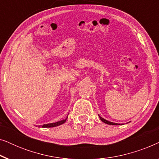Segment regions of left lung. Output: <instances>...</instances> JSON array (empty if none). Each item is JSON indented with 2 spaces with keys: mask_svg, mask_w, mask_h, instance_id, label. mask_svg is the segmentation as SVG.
Masks as SVG:
<instances>
[{
  "mask_svg": "<svg viewBox=\"0 0 159 159\" xmlns=\"http://www.w3.org/2000/svg\"><path fill=\"white\" fill-rule=\"evenodd\" d=\"M98 116H99V118H100V119H101V120L102 121H103V122L106 123V124H107V125H119V124L111 122V121H109L106 120V119H105L102 118V117H101V116H100L99 114H98Z\"/></svg>",
  "mask_w": 159,
  "mask_h": 159,
  "instance_id": "8db88e82",
  "label": "left lung"
}]
</instances>
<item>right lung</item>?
I'll return each mask as SVG.
<instances>
[{"mask_svg":"<svg viewBox=\"0 0 159 159\" xmlns=\"http://www.w3.org/2000/svg\"><path fill=\"white\" fill-rule=\"evenodd\" d=\"M67 117H68V116H67ZM67 117L65 119H63V120L59 121H56V122H55V123H50V124H46V125H43L42 126V127H57V126H59L61 125H62V124H64L65 121H66Z\"/></svg>","mask_w":159,"mask_h":159,"instance_id":"right-lung-1","label":"right lung"}]
</instances>
